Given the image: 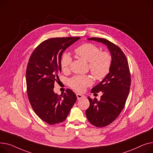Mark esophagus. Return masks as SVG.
<instances>
[{
    "instance_id": "esophagus-1",
    "label": "esophagus",
    "mask_w": 153,
    "mask_h": 153,
    "mask_svg": "<svg viewBox=\"0 0 153 153\" xmlns=\"http://www.w3.org/2000/svg\"><path fill=\"white\" fill-rule=\"evenodd\" d=\"M76 97H77L78 100H79L80 99H82V98L84 97H85V96H84V95H83V94H79V93H76Z\"/></svg>"
}]
</instances>
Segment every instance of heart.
I'll list each match as a JSON object with an SVG mask.
<instances>
[{
  "label": "heart",
  "mask_w": 153,
  "mask_h": 153,
  "mask_svg": "<svg viewBox=\"0 0 153 153\" xmlns=\"http://www.w3.org/2000/svg\"><path fill=\"white\" fill-rule=\"evenodd\" d=\"M75 54L80 59L89 63L88 67L93 76L98 80L105 78L110 72L112 57L107 52H101L96 45L85 43L75 50ZM71 60L68 53H64L60 58V67L64 71L70 68ZM93 78L89 76L76 75L69 80L70 86L78 91H83L87 86L91 85Z\"/></svg>",
  "instance_id": "b5f03b06"
}]
</instances>
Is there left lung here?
Segmentation results:
<instances>
[{"mask_svg": "<svg viewBox=\"0 0 153 153\" xmlns=\"http://www.w3.org/2000/svg\"><path fill=\"white\" fill-rule=\"evenodd\" d=\"M91 40L101 42L109 50L112 65L109 74L92 88L91 93H103L101 100H93L88 97L89 107L86 111L88 121L97 127L111 124L123 110L128 97L131 84L128 60L119 47L104 38H91Z\"/></svg>", "mask_w": 153, "mask_h": 153, "instance_id": "1", "label": "left lung"}]
</instances>
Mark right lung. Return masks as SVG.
Instances as JSON below:
<instances>
[{"label":"right lung","instance_id":"obj_1","mask_svg":"<svg viewBox=\"0 0 153 153\" xmlns=\"http://www.w3.org/2000/svg\"><path fill=\"white\" fill-rule=\"evenodd\" d=\"M79 39L67 37L47 39L34 49L29 59L26 73L29 101L34 112L48 124L64 122L76 101V96L71 89L58 95L53 88L61 71L63 52Z\"/></svg>","mask_w":153,"mask_h":153}]
</instances>
